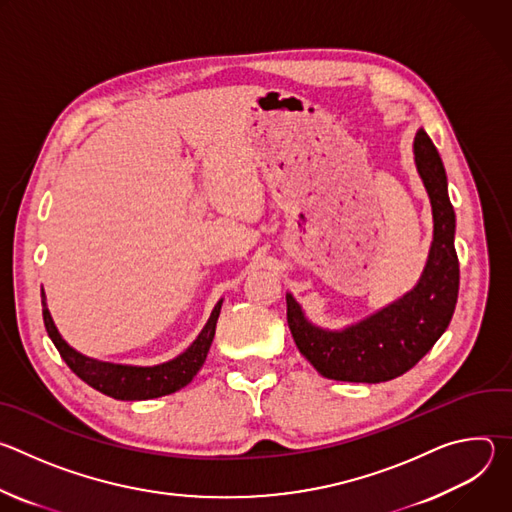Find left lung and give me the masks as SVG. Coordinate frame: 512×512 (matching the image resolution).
Here are the masks:
<instances>
[{
  "instance_id": "8db88e82",
  "label": "left lung",
  "mask_w": 512,
  "mask_h": 512,
  "mask_svg": "<svg viewBox=\"0 0 512 512\" xmlns=\"http://www.w3.org/2000/svg\"><path fill=\"white\" fill-rule=\"evenodd\" d=\"M415 168L433 214V241L419 281L407 294L342 330L314 324L298 300L285 294L287 324L300 352L326 379L383 383L401 377L431 350L450 326L458 302L460 265L454 247L456 212L448 176L423 129L413 139Z\"/></svg>"
}]
</instances>
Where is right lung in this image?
<instances>
[{"label": "right lung", "instance_id": "obj_1", "mask_svg": "<svg viewBox=\"0 0 512 512\" xmlns=\"http://www.w3.org/2000/svg\"><path fill=\"white\" fill-rule=\"evenodd\" d=\"M223 300H218L214 310L210 312L208 322L196 336V340L180 352L176 358L154 364V367H133V364H117V362H105L97 360L91 356H85L83 352L72 348L58 332L50 310L46 306V296L42 289V316H44V326L58 348L60 356L70 367V371L75 373L79 379H83L87 385L97 389L99 393L119 399V401H145V399H156L164 397L170 393L180 391L186 387L196 373L202 369V364L206 360L208 348L214 338L216 330V320L218 314H221Z\"/></svg>", "mask_w": 512, "mask_h": 512}]
</instances>
